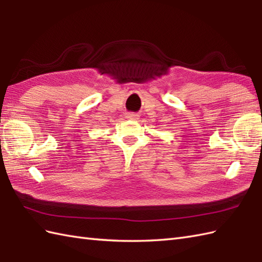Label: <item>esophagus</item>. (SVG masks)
I'll return each instance as SVG.
<instances>
[{
  "label": "esophagus",
  "instance_id": "obj_1",
  "mask_svg": "<svg viewBox=\"0 0 262 262\" xmlns=\"http://www.w3.org/2000/svg\"><path fill=\"white\" fill-rule=\"evenodd\" d=\"M126 118L135 120V119H138V115L135 113H128V114H126Z\"/></svg>",
  "mask_w": 262,
  "mask_h": 262
}]
</instances>
